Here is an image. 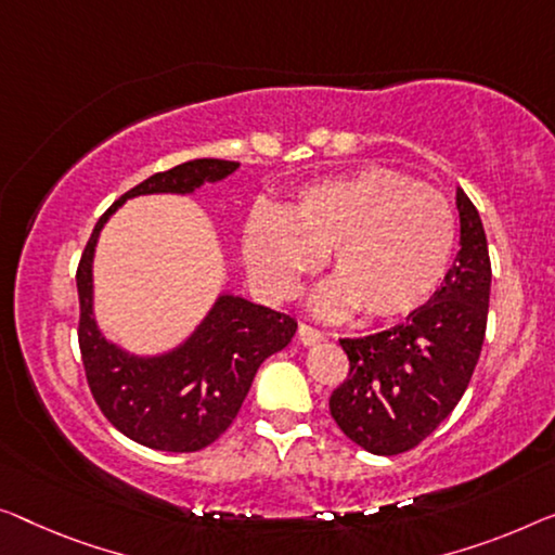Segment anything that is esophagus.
I'll return each mask as SVG.
<instances>
[{
  "mask_svg": "<svg viewBox=\"0 0 555 555\" xmlns=\"http://www.w3.org/2000/svg\"><path fill=\"white\" fill-rule=\"evenodd\" d=\"M296 336H299V341H301L304 346H313V344L324 341L326 334H324V331L309 326V324H301L299 331H296Z\"/></svg>",
  "mask_w": 555,
  "mask_h": 555,
  "instance_id": "1",
  "label": "esophagus"
}]
</instances>
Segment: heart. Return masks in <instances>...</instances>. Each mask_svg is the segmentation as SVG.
<instances>
[{"instance_id": "obj_1", "label": "heart", "mask_w": 555, "mask_h": 555, "mask_svg": "<svg viewBox=\"0 0 555 555\" xmlns=\"http://www.w3.org/2000/svg\"><path fill=\"white\" fill-rule=\"evenodd\" d=\"M456 249L451 204L406 173L369 167L306 189L284 214L259 209L244 234L251 276L274 296L328 254L336 284L321 294L326 313L351 306L369 319H399L441 286Z\"/></svg>"}]
</instances>
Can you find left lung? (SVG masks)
<instances>
[{"instance_id": "obj_1", "label": "left lung", "mask_w": 555, "mask_h": 555, "mask_svg": "<svg viewBox=\"0 0 555 555\" xmlns=\"http://www.w3.org/2000/svg\"><path fill=\"white\" fill-rule=\"evenodd\" d=\"M461 249L443 284L406 321L338 338L349 376L328 399L338 428L376 456L411 451L456 409L481 357L491 259L474 202L459 189Z\"/></svg>"}]
</instances>
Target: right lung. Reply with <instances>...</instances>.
Returning <instances> with one entry per match:
<instances>
[{"label": "right lung", "mask_w": 555, "mask_h": 555, "mask_svg": "<svg viewBox=\"0 0 555 555\" xmlns=\"http://www.w3.org/2000/svg\"><path fill=\"white\" fill-rule=\"evenodd\" d=\"M238 167L194 159L154 173L119 196L102 217L77 267L79 351L99 411L131 441L159 451H202L227 431L249 393L256 371L296 334V321L238 296H221L196 334L159 359L127 357L104 341L92 319V256L99 231L117 206L139 194H189Z\"/></svg>", "instance_id": "obj_1"}]
</instances>
